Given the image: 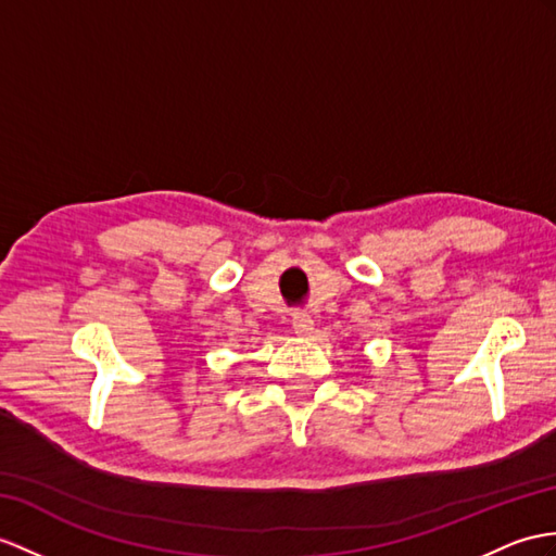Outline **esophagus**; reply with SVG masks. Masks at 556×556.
Masks as SVG:
<instances>
[{
  "instance_id": "obj_1",
  "label": "esophagus",
  "mask_w": 556,
  "mask_h": 556,
  "mask_svg": "<svg viewBox=\"0 0 556 556\" xmlns=\"http://www.w3.org/2000/svg\"><path fill=\"white\" fill-rule=\"evenodd\" d=\"M292 330L296 337H311L314 334V318H311L308 314H294Z\"/></svg>"
}]
</instances>
